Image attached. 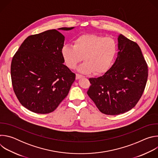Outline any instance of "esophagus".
Segmentation results:
<instances>
[{
    "label": "esophagus",
    "mask_w": 158,
    "mask_h": 158,
    "mask_svg": "<svg viewBox=\"0 0 158 158\" xmlns=\"http://www.w3.org/2000/svg\"><path fill=\"white\" fill-rule=\"evenodd\" d=\"M84 76L82 75H81V74H76V79H81L82 77H83Z\"/></svg>",
    "instance_id": "34e87169"
}]
</instances>
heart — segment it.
Returning a JSON list of instances; mask_svg holds the SVG:
<instances>
[{"label":"heart","mask_w":158,"mask_h":158,"mask_svg":"<svg viewBox=\"0 0 158 158\" xmlns=\"http://www.w3.org/2000/svg\"><path fill=\"white\" fill-rule=\"evenodd\" d=\"M117 49V42L112 37L86 34L76 37L73 46L64 45L61 54L69 68L74 69L83 57L85 62L79 67V71L100 74L110 68L116 57Z\"/></svg>","instance_id":"b5f03b06"}]
</instances>
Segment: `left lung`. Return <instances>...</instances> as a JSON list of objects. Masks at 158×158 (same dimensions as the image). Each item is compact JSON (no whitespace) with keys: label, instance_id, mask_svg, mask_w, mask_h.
<instances>
[{"label":"left lung","instance_id":"obj_1","mask_svg":"<svg viewBox=\"0 0 158 158\" xmlns=\"http://www.w3.org/2000/svg\"><path fill=\"white\" fill-rule=\"evenodd\" d=\"M118 57L102 76L89 78L87 94L98 109L107 115H118L131 110L141 98L148 69L137 43L122 34L118 38Z\"/></svg>","mask_w":158,"mask_h":158}]
</instances>
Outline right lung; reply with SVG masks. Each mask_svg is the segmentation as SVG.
I'll list each match as a JSON object with an SVG mask.
<instances>
[{
    "label": "right lung",
    "instance_id": "right-lung-1",
    "mask_svg": "<svg viewBox=\"0 0 158 158\" xmlns=\"http://www.w3.org/2000/svg\"><path fill=\"white\" fill-rule=\"evenodd\" d=\"M64 39L56 29L30 35L12 58L14 91L20 104L35 113L53 112L68 94L75 81L76 74L63 64L61 49Z\"/></svg>",
    "mask_w": 158,
    "mask_h": 158
}]
</instances>
